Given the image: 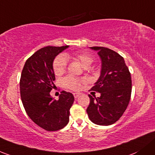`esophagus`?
<instances>
[{
	"label": "esophagus",
	"instance_id": "34e87169",
	"mask_svg": "<svg viewBox=\"0 0 155 155\" xmlns=\"http://www.w3.org/2000/svg\"><path fill=\"white\" fill-rule=\"evenodd\" d=\"M80 95V94L79 93H73V96H74V98H77Z\"/></svg>",
	"mask_w": 155,
	"mask_h": 155
}]
</instances>
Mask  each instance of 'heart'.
Returning <instances> with one entry per match:
<instances>
[{"instance_id":"heart-1","label":"heart","mask_w":155,"mask_h":155,"mask_svg":"<svg viewBox=\"0 0 155 155\" xmlns=\"http://www.w3.org/2000/svg\"><path fill=\"white\" fill-rule=\"evenodd\" d=\"M73 58V59L79 61V63L84 68H88L94 61L93 56L86 52L73 53L71 55L65 54L64 56L61 55L56 57L53 62V71H54L55 74L59 76L65 72L67 68V58ZM82 82H83L82 79H78L72 76H66L62 80V84L65 87L73 91L79 90L81 87Z\"/></svg>"}]
</instances>
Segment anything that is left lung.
Instances as JSON below:
<instances>
[{
	"instance_id": "left-lung-1",
	"label": "left lung",
	"mask_w": 155,
	"mask_h": 155,
	"mask_svg": "<svg viewBox=\"0 0 155 155\" xmlns=\"http://www.w3.org/2000/svg\"><path fill=\"white\" fill-rule=\"evenodd\" d=\"M101 60V72L91 91L100 93L90 97L87 113L92 123L109 125L116 123L126 110L131 99V78L124 58L110 49L92 47Z\"/></svg>"
}]
</instances>
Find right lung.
Returning a JSON list of instances; mask_svg holds the SVG:
<instances>
[{
  "mask_svg": "<svg viewBox=\"0 0 155 155\" xmlns=\"http://www.w3.org/2000/svg\"><path fill=\"white\" fill-rule=\"evenodd\" d=\"M68 48L66 45L40 49L26 61L22 70L20 92L23 105L31 120L46 131H58L69 122L73 94L63 91L56 100L50 94L56 79L53 61Z\"/></svg>",
  "mask_w": 155,
  "mask_h": 155,
  "instance_id": "1",
  "label": "right lung"
}]
</instances>
